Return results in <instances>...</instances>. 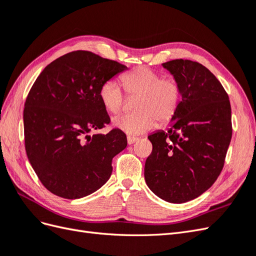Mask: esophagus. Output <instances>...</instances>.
I'll return each mask as SVG.
<instances>
[{"mask_svg":"<svg viewBox=\"0 0 256 256\" xmlns=\"http://www.w3.org/2000/svg\"><path fill=\"white\" fill-rule=\"evenodd\" d=\"M136 141H138V138H136V136H127V142H128L129 145L136 143Z\"/></svg>","mask_w":256,"mask_h":256,"instance_id":"esophagus-1","label":"esophagus"}]
</instances>
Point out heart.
I'll return each instance as SVG.
<instances>
[{"instance_id": "obj_1", "label": "heart", "mask_w": 256, "mask_h": 256, "mask_svg": "<svg viewBox=\"0 0 256 256\" xmlns=\"http://www.w3.org/2000/svg\"><path fill=\"white\" fill-rule=\"evenodd\" d=\"M122 86L129 96H138L136 113L124 114L113 118V126L130 136L142 134L156 126L157 120L164 124L171 120L182 102V90L180 81L164 78L161 74L141 66L122 76ZM100 102L104 109L118 113L124 106V92L120 83L106 81L99 90Z\"/></svg>"}]
</instances>
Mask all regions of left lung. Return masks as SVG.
Wrapping results in <instances>:
<instances>
[{
    "instance_id": "8db88e82",
    "label": "left lung",
    "mask_w": 256,
    "mask_h": 256,
    "mask_svg": "<svg viewBox=\"0 0 256 256\" xmlns=\"http://www.w3.org/2000/svg\"><path fill=\"white\" fill-rule=\"evenodd\" d=\"M182 85V102L168 131L148 136L152 152L144 177L168 203H184L212 187L220 175L232 138V112L222 84L198 62L162 64Z\"/></svg>"
}]
</instances>
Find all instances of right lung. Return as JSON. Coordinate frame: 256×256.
Returning <instances> with one entry per match:
<instances>
[{
	"instance_id": "obj_1",
	"label": "right lung",
	"mask_w": 256,
	"mask_h": 256,
	"mask_svg": "<svg viewBox=\"0 0 256 256\" xmlns=\"http://www.w3.org/2000/svg\"><path fill=\"white\" fill-rule=\"evenodd\" d=\"M128 69L90 51H74L46 67L23 111L26 150L42 184L53 194L74 200L92 194L112 174V159L127 146L120 129L104 128L110 118L99 90Z\"/></svg>"
}]
</instances>
